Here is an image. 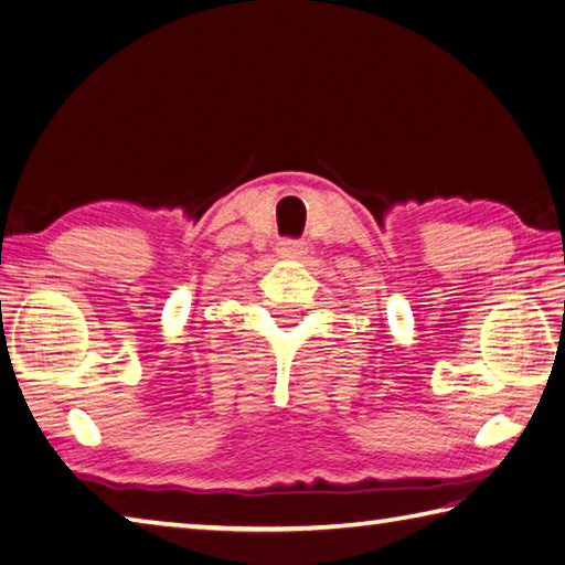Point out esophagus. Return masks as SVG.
<instances>
[{
  "mask_svg": "<svg viewBox=\"0 0 565 565\" xmlns=\"http://www.w3.org/2000/svg\"><path fill=\"white\" fill-rule=\"evenodd\" d=\"M278 250H280V256H287V258H299V256H305V241H292V238H285V241H280V246H278Z\"/></svg>",
  "mask_w": 565,
  "mask_h": 565,
  "instance_id": "obj_1",
  "label": "esophagus"
}]
</instances>
